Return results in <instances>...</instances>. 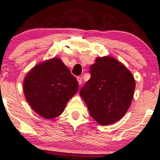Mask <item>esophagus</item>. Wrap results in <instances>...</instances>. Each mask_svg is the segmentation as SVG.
I'll return each instance as SVG.
<instances>
[{
    "label": "esophagus",
    "instance_id": "esophagus-1",
    "mask_svg": "<svg viewBox=\"0 0 160 160\" xmlns=\"http://www.w3.org/2000/svg\"><path fill=\"white\" fill-rule=\"evenodd\" d=\"M77 80H78L79 85H81V84H82V78H81V77H78V78H77Z\"/></svg>",
    "mask_w": 160,
    "mask_h": 160
}]
</instances>
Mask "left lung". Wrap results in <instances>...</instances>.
I'll return each mask as SVG.
<instances>
[{
  "mask_svg": "<svg viewBox=\"0 0 160 160\" xmlns=\"http://www.w3.org/2000/svg\"><path fill=\"white\" fill-rule=\"evenodd\" d=\"M89 73L91 78L80 89V96L99 124L114 123L130 107L135 79L122 64L109 56L97 58Z\"/></svg>",
  "mask_w": 160,
  "mask_h": 160,
  "instance_id": "left-lung-1",
  "label": "left lung"
}]
</instances>
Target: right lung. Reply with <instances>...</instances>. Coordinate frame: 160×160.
<instances>
[{
    "label": "right lung",
    "instance_id": "obj_1",
    "mask_svg": "<svg viewBox=\"0 0 160 160\" xmlns=\"http://www.w3.org/2000/svg\"><path fill=\"white\" fill-rule=\"evenodd\" d=\"M77 79L59 58L39 64L25 77L24 93L29 105L46 119L62 114L78 90Z\"/></svg>",
    "mask_w": 160,
    "mask_h": 160
}]
</instances>
